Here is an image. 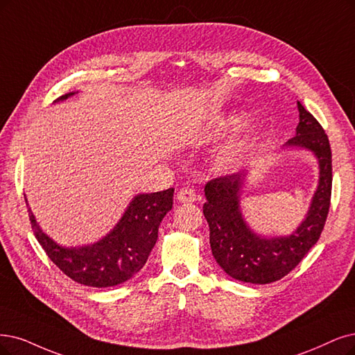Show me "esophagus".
I'll list each match as a JSON object with an SVG mask.
<instances>
[{"label":"esophagus","mask_w":355,"mask_h":355,"mask_svg":"<svg viewBox=\"0 0 355 355\" xmlns=\"http://www.w3.org/2000/svg\"><path fill=\"white\" fill-rule=\"evenodd\" d=\"M177 199L181 203H191L198 199V194H196V191L191 187H182L177 193Z\"/></svg>","instance_id":"esophagus-1"}]
</instances>
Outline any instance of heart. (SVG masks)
I'll return each instance as SVG.
<instances>
[{"label":"heart","mask_w":355,"mask_h":355,"mask_svg":"<svg viewBox=\"0 0 355 355\" xmlns=\"http://www.w3.org/2000/svg\"><path fill=\"white\" fill-rule=\"evenodd\" d=\"M248 139L250 137L235 140V141L227 144V146L222 148L216 155V164L222 168H231V166L239 165L243 161V157L247 152L248 141H250Z\"/></svg>","instance_id":"1"}]
</instances>
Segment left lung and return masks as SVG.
<instances>
[{"label": "left lung", "mask_w": 355, "mask_h": 355, "mask_svg": "<svg viewBox=\"0 0 355 355\" xmlns=\"http://www.w3.org/2000/svg\"><path fill=\"white\" fill-rule=\"evenodd\" d=\"M297 135L286 146L303 148L319 161V184L301 225L286 237H260L245 224L240 193L245 174L218 177L205 186L203 215L211 230V248L230 277L250 284H270L290 273L318 243L329 214L332 194V152L323 127L300 102Z\"/></svg>", "instance_id": "8db88e82"}]
</instances>
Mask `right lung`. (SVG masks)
Wrapping results in <instances>:
<instances>
[{"label":"right lung","mask_w":355,"mask_h":355,"mask_svg":"<svg viewBox=\"0 0 355 355\" xmlns=\"http://www.w3.org/2000/svg\"><path fill=\"white\" fill-rule=\"evenodd\" d=\"M74 95L65 94L55 102ZM174 189L137 194L127 206L123 218L102 240L90 245L62 247L51 240L36 222L28 199L29 219L36 240L60 270L74 282L107 288L133 278L143 266L157 240L164 216L173 207Z\"/></svg>","instance_id":"1"}]
</instances>
